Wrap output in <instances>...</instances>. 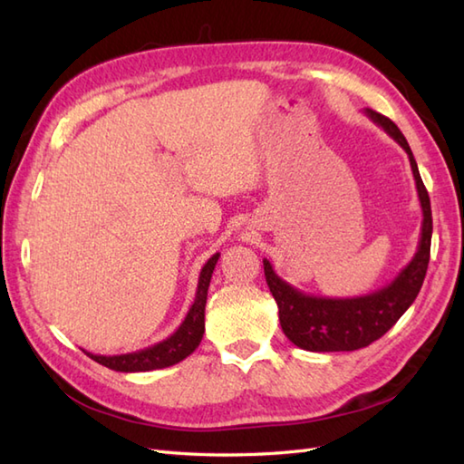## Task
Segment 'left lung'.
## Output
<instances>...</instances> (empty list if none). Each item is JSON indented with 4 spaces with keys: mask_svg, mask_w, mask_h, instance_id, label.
Listing matches in <instances>:
<instances>
[{
    "mask_svg": "<svg viewBox=\"0 0 464 464\" xmlns=\"http://www.w3.org/2000/svg\"><path fill=\"white\" fill-rule=\"evenodd\" d=\"M364 113H367L369 120L382 127L409 155L422 209L419 247L415 257L409 261L405 269H401V273L389 285L369 295H362V297L351 299L317 297V295L295 289L293 285L283 281L275 273L273 265L267 259H263L265 279H267L269 291L273 293L279 307L281 329L293 344H297L299 349L304 351L339 353L369 347L372 341L381 339L402 317V313L411 307L427 275L432 237V213L429 193L420 179L415 155H412L405 135L401 133L399 127L389 117L372 110H364Z\"/></svg>",
    "mask_w": 464,
    "mask_h": 464,
    "instance_id": "1",
    "label": "left lung"
}]
</instances>
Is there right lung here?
Returning a JSON list of instances; mask_svg holds the SVG:
<instances>
[{"mask_svg":"<svg viewBox=\"0 0 464 464\" xmlns=\"http://www.w3.org/2000/svg\"><path fill=\"white\" fill-rule=\"evenodd\" d=\"M217 261H219V253H215L213 257L203 265V269L199 273V283H197L195 301L189 311H187L179 329L169 334V337L151 344V347L125 354H93L85 351L87 357H92L95 362L103 364L107 369L120 372H145L165 369L189 357V354L199 347L205 333L207 289H209L211 275L215 271Z\"/></svg>","mask_w":464,"mask_h":464,"instance_id":"1","label":"right lung"}]
</instances>
